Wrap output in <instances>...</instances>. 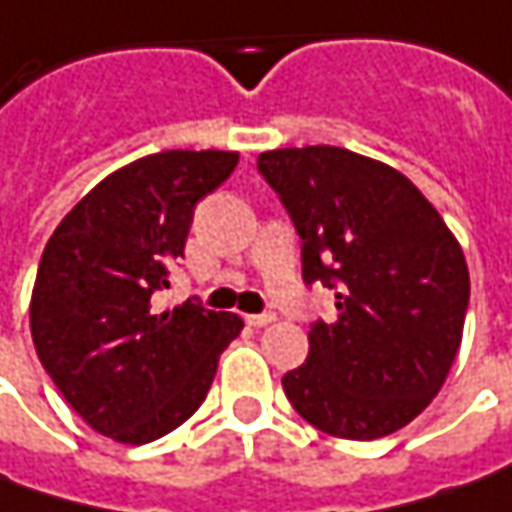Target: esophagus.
Masks as SVG:
<instances>
[{"mask_svg":"<svg viewBox=\"0 0 512 512\" xmlns=\"http://www.w3.org/2000/svg\"><path fill=\"white\" fill-rule=\"evenodd\" d=\"M245 322L250 327H267L276 322V316L273 313H253V316H245Z\"/></svg>","mask_w":512,"mask_h":512,"instance_id":"1","label":"esophagus"}]
</instances>
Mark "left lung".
Wrapping results in <instances>:
<instances>
[{
	"label": "left lung",
	"mask_w": 512,
	"mask_h": 512,
	"mask_svg": "<svg viewBox=\"0 0 512 512\" xmlns=\"http://www.w3.org/2000/svg\"><path fill=\"white\" fill-rule=\"evenodd\" d=\"M302 236L307 285L336 287V322L285 373L293 410L322 433L367 442L410 424L459 353L470 273L439 210L404 173L362 153L307 145L259 153Z\"/></svg>",
	"instance_id": "left-lung-1"
}]
</instances>
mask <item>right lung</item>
I'll return each mask as SVG.
<instances>
[{"mask_svg":"<svg viewBox=\"0 0 512 512\" xmlns=\"http://www.w3.org/2000/svg\"><path fill=\"white\" fill-rule=\"evenodd\" d=\"M236 150H162L113 170L53 230L30 293V336L65 402L96 433L148 444L205 402L245 322L202 305L159 310L196 202Z\"/></svg>","mask_w":512,"mask_h":512,"instance_id":"right-lung-1","label":"right lung"}]
</instances>
